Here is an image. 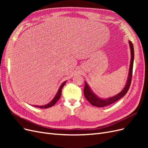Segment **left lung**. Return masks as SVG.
Segmentation results:
<instances>
[{"instance_id":"left-lung-1","label":"left lung","mask_w":148,"mask_h":148,"mask_svg":"<svg viewBox=\"0 0 148 148\" xmlns=\"http://www.w3.org/2000/svg\"><path fill=\"white\" fill-rule=\"evenodd\" d=\"M130 47V50H131V62H130V71H129V74H128V80L126 84V86H125V88L123 90L121 91L117 95H116L112 97L108 98V99H102L100 98L97 97L95 94H94L91 89L89 88V86L87 84V83L85 82V85L84 88V95L86 99L91 103V104L94 106H96L98 107H105L108 105H110L112 103L116 102L117 101L119 100L120 98L123 97L125 95H126L127 92H128V89L130 86V84L132 83V74H133V60H134V48L133 43L131 41H129Z\"/></svg>"}]
</instances>
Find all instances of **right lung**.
<instances>
[{"label": "right lung", "mask_w": 148, "mask_h": 148, "mask_svg": "<svg viewBox=\"0 0 148 148\" xmlns=\"http://www.w3.org/2000/svg\"><path fill=\"white\" fill-rule=\"evenodd\" d=\"M66 81L65 82H64L63 83H62V84L61 85L60 88H59V91H58V92H57V93L56 96H55L54 98H53V99H52V101L51 102H49V104H46V105H45V106H34V107H38V108H41V109H47V108H49V107H51L53 106L54 105V104H56V103L57 102L58 100H59L60 97V96H61V94H62V88H63V87H64V86L65 85V84L66 83Z\"/></svg>", "instance_id": "right-lung-1"}]
</instances>
